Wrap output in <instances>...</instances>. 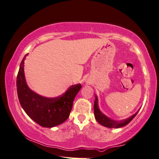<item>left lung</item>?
Masks as SVG:
<instances>
[{
	"label": "left lung",
	"mask_w": 159,
	"mask_h": 159,
	"mask_svg": "<svg viewBox=\"0 0 159 159\" xmlns=\"http://www.w3.org/2000/svg\"><path fill=\"white\" fill-rule=\"evenodd\" d=\"M137 111L135 114H133L132 116H129L127 119L122 120H115L113 119H111L104 114L103 112L100 110L99 106H98V98L97 94H95V99H94V118L97 120L98 123H100L101 125L104 126V127L109 128H122L123 126L128 125L129 122L131 121L135 117L136 114L138 113Z\"/></svg>",
	"instance_id": "8db88e82"
}]
</instances>
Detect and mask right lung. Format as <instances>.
Segmentation results:
<instances>
[{"label": "right lung", "instance_id": "obj_1", "mask_svg": "<svg viewBox=\"0 0 159 159\" xmlns=\"http://www.w3.org/2000/svg\"><path fill=\"white\" fill-rule=\"evenodd\" d=\"M24 56L17 76V91L20 103L28 116L39 125L53 128L69 117L73 100L81 88V84L71 86L61 96L44 97L31 90L26 83L24 73Z\"/></svg>", "mask_w": 159, "mask_h": 159}]
</instances>
